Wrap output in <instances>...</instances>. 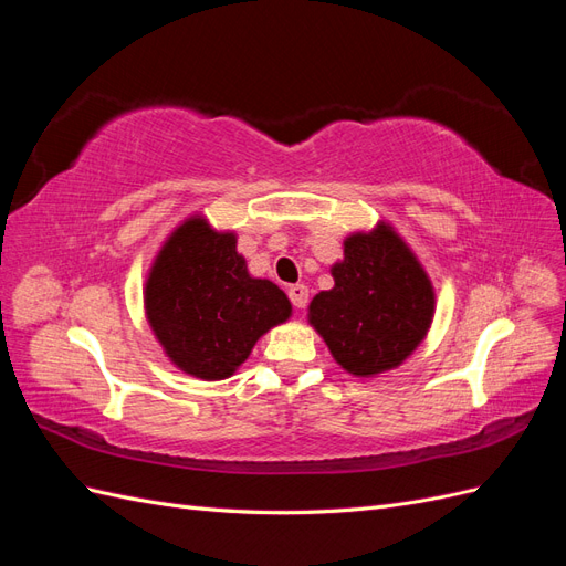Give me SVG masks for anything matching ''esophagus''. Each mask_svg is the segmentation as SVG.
I'll list each match as a JSON object with an SVG mask.
<instances>
[{
	"label": "esophagus",
	"instance_id": "1",
	"mask_svg": "<svg viewBox=\"0 0 566 566\" xmlns=\"http://www.w3.org/2000/svg\"><path fill=\"white\" fill-rule=\"evenodd\" d=\"M287 297L290 302H293L295 310H304L306 304H310V287L297 283V285H290L287 287Z\"/></svg>",
	"mask_w": 566,
	"mask_h": 566
}]
</instances>
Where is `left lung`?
<instances>
[{
  "label": "left lung",
  "instance_id": "8db88e82",
  "mask_svg": "<svg viewBox=\"0 0 566 566\" xmlns=\"http://www.w3.org/2000/svg\"><path fill=\"white\" fill-rule=\"evenodd\" d=\"M335 285L310 304V323L335 361L358 378L401 366L434 318V287L403 238L385 221L352 233Z\"/></svg>",
  "mask_w": 566,
  "mask_h": 566
}]
</instances>
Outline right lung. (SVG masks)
<instances>
[{
  "label": "right lung",
  "mask_w": 566,
  "mask_h": 566,
  "mask_svg": "<svg viewBox=\"0 0 566 566\" xmlns=\"http://www.w3.org/2000/svg\"><path fill=\"white\" fill-rule=\"evenodd\" d=\"M144 306L169 361L200 380H224L293 304L266 279H252L235 233L196 214L179 224L153 262Z\"/></svg>",
  "instance_id": "right-lung-1"
}]
</instances>
